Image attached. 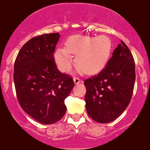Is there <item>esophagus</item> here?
Masks as SVG:
<instances>
[{"label": "esophagus", "instance_id": "esophagus-1", "mask_svg": "<svg viewBox=\"0 0 150 150\" xmlns=\"http://www.w3.org/2000/svg\"><path fill=\"white\" fill-rule=\"evenodd\" d=\"M74 81L76 84H77L79 83H82V81H81V79L78 78V77H76V76H74Z\"/></svg>", "mask_w": 150, "mask_h": 150}]
</instances>
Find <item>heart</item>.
Segmentation results:
<instances>
[{
	"label": "heart",
	"mask_w": 150,
	"mask_h": 150,
	"mask_svg": "<svg viewBox=\"0 0 150 150\" xmlns=\"http://www.w3.org/2000/svg\"><path fill=\"white\" fill-rule=\"evenodd\" d=\"M111 41L106 35L98 37L74 35L66 42L65 48H59L55 60L61 71L67 72L73 63L72 55H76V67L83 73L96 74L104 68L111 51Z\"/></svg>",
	"instance_id": "1"
}]
</instances>
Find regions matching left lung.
Instances as JSON below:
<instances>
[{
  "instance_id": "left-lung-1",
  "label": "left lung",
  "mask_w": 150,
  "mask_h": 150,
  "mask_svg": "<svg viewBox=\"0 0 150 150\" xmlns=\"http://www.w3.org/2000/svg\"><path fill=\"white\" fill-rule=\"evenodd\" d=\"M135 81L133 56L121 40L106 67L98 75L84 81L88 115L99 123L115 120L129 105Z\"/></svg>"
}]
</instances>
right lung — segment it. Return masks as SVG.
Returning a JSON list of instances; mask_svg holds the SVG:
<instances>
[{"label":"right lung","mask_w":150,"mask_h":150,"mask_svg":"<svg viewBox=\"0 0 150 150\" xmlns=\"http://www.w3.org/2000/svg\"><path fill=\"white\" fill-rule=\"evenodd\" d=\"M59 33L32 38L21 47L14 66V82L19 105L28 115L44 125L63 118L64 100L74 86L70 75L56 68L53 52Z\"/></svg>","instance_id":"add662e5"}]
</instances>
